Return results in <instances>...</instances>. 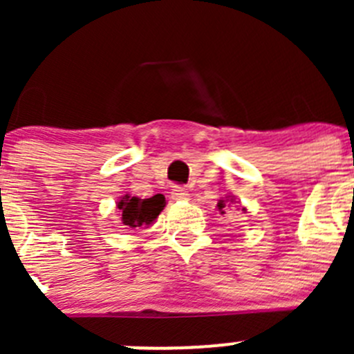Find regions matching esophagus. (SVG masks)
Segmentation results:
<instances>
[{"label": "esophagus", "mask_w": 354, "mask_h": 354, "mask_svg": "<svg viewBox=\"0 0 354 354\" xmlns=\"http://www.w3.org/2000/svg\"><path fill=\"white\" fill-rule=\"evenodd\" d=\"M171 197L174 200H187L190 197V194H188V190L185 187H180V185H174L173 188H171Z\"/></svg>", "instance_id": "obj_1"}]
</instances>
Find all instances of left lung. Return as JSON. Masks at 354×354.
I'll list each match as a JSON object with an SVG mask.
<instances>
[{
  "label": "left lung",
  "mask_w": 354,
  "mask_h": 354,
  "mask_svg": "<svg viewBox=\"0 0 354 354\" xmlns=\"http://www.w3.org/2000/svg\"><path fill=\"white\" fill-rule=\"evenodd\" d=\"M234 202H236V200H234V197H231V195H230V197H226V200H219V202H217V209L221 210V214H226V210H224V209H226V203L230 205V203H234ZM241 210H246V209H245V207H241Z\"/></svg>",
  "instance_id": "8db88e82"
}]
</instances>
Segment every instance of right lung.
<instances>
[{
    "label": "right lung",
    "instance_id": "right-lung-1",
    "mask_svg": "<svg viewBox=\"0 0 354 354\" xmlns=\"http://www.w3.org/2000/svg\"><path fill=\"white\" fill-rule=\"evenodd\" d=\"M116 207L121 212V224L127 227L151 226L166 207L164 195L157 194L151 198H138L123 195L118 200Z\"/></svg>",
    "mask_w": 354,
    "mask_h": 354
}]
</instances>
